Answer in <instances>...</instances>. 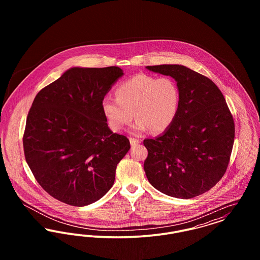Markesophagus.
<instances>
[{
    "label": "esophagus",
    "mask_w": 260,
    "mask_h": 260,
    "mask_svg": "<svg viewBox=\"0 0 260 260\" xmlns=\"http://www.w3.org/2000/svg\"><path fill=\"white\" fill-rule=\"evenodd\" d=\"M129 142H131V145L134 147V146H136L137 144H139V143H140V140H139V139H136V138L131 137V138H129Z\"/></svg>",
    "instance_id": "1"
}]
</instances>
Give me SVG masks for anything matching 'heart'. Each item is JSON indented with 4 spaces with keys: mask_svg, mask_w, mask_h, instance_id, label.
Here are the masks:
<instances>
[{
    "mask_svg": "<svg viewBox=\"0 0 260 260\" xmlns=\"http://www.w3.org/2000/svg\"><path fill=\"white\" fill-rule=\"evenodd\" d=\"M116 99L105 98L101 108L113 132L122 129L135 115L131 132L139 135L151 129L154 134L167 131L179 109L180 93L173 79L138 74L115 88Z\"/></svg>",
    "mask_w": 260,
    "mask_h": 260,
    "instance_id": "1",
    "label": "heart"
}]
</instances>
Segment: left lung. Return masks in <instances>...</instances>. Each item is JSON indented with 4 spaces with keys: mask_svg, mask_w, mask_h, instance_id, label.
Instances as JSON below:
<instances>
[{
    "mask_svg": "<svg viewBox=\"0 0 260 260\" xmlns=\"http://www.w3.org/2000/svg\"><path fill=\"white\" fill-rule=\"evenodd\" d=\"M146 68L171 76L180 93L173 124L143 141L148 150L146 176L168 196L194 198L215 185L227 170L235 138L232 114L220 89L206 76L178 64Z\"/></svg>",
    "mask_w": 260,
    "mask_h": 260,
    "instance_id": "8db88e82",
    "label": "left lung"
}]
</instances>
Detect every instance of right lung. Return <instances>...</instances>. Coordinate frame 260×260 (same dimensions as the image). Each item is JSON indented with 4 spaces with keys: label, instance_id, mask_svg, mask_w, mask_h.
I'll use <instances>...</instances> for the list:
<instances>
[{
    "label": "right lung",
    "instance_id": "right-lung-1",
    "mask_svg": "<svg viewBox=\"0 0 260 260\" xmlns=\"http://www.w3.org/2000/svg\"><path fill=\"white\" fill-rule=\"evenodd\" d=\"M124 75L117 66L73 67L38 92L28 113L23 148L38 183L75 207L102 198L129 140L108 127L101 103Z\"/></svg>",
    "mask_w": 260,
    "mask_h": 260
}]
</instances>
